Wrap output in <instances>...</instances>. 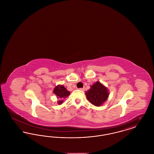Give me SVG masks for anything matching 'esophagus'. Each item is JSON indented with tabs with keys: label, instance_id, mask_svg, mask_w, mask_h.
Returning a JSON list of instances; mask_svg holds the SVG:
<instances>
[{
	"label": "esophagus",
	"instance_id": "esophagus-1",
	"mask_svg": "<svg viewBox=\"0 0 154 154\" xmlns=\"http://www.w3.org/2000/svg\"><path fill=\"white\" fill-rule=\"evenodd\" d=\"M79 89H80V90H81V91H84V88H79Z\"/></svg>",
	"mask_w": 154,
	"mask_h": 154
}]
</instances>
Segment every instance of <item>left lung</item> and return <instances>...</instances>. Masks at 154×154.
Returning <instances> with one entry per match:
<instances>
[{"instance_id":"8db88e82","label":"left lung","mask_w":154,"mask_h":154,"mask_svg":"<svg viewBox=\"0 0 154 154\" xmlns=\"http://www.w3.org/2000/svg\"><path fill=\"white\" fill-rule=\"evenodd\" d=\"M85 94L89 102L97 107L107 99L109 95L107 88L99 81L94 84Z\"/></svg>"}]
</instances>
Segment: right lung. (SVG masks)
<instances>
[{
    "instance_id": "obj_1",
    "label": "right lung",
    "mask_w": 154,
    "mask_h": 154,
    "mask_svg": "<svg viewBox=\"0 0 154 154\" xmlns=\"http://www.w3.org/2000/svg\"><path fill=\"white\" fill-rule=\"evenodd\" d=\"M54 93L56 95L57 97L59 99H63L67 97L70 95V92L68 91L63 85H58L55 87L54 89ZM63 102V100L59 101V104H61Z\"/></svg>"
}]
</instances>
